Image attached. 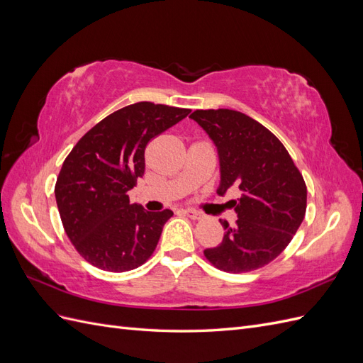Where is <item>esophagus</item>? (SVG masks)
<instances>
[{
    "mask_svg": "<svg viewBox=\"0 0 363 363\" xmlns=\"http://www.w3.org/2000/svg\"><path fill=\"white\" fill-rule=\"evenodd\" d=\"M182 212H183L186 216H189L191 219H201V218H203V215H201L200 212L194 211V208H182Z\"/></svg>",
    "mask_w": 363,
    "mask_h": 363,
    "instance_id": "1",
    "label": "esophagus"
}]
</instances>
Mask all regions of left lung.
I'll use <instances>...</instances> for the list:
<instances>
[{
    "mask_svg": "<svg viewBox=\"0 0 363 363\" xmlns=\"http://www.w3.org/2000/svg\"><path fill=\"white\" fill-rule=\"evenodd\" d=\"M216 147L218 195L236 189L238 221H221L223 242L204 256L225 272L268 265L288 247L306 213L307 189L288 150L252 118L230 111H195L191 116Z\"/></svg>",
    "mask_w": 363,
    "mask_h": 363,
    "instance_id": "1",
    "label": "left lung"
}]
</instances>
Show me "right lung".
Segmentation results:
<instances>
[{"label": "right lung", "instance_id": "right-lung-1", "mask_svg": "<svg viewBox=\"0 0 363 363\" xmlns=\"http://www.w3.org/2000/svg\"><path fill=\"white\" fill-rule=\"evenodd\" d=\"M189 108L142 101L106 116L77 142L56 183V203L71 242L94 267L124 272L151 255L172 211L147 212L128 191L145 171V147Z\"/></svg>", "mask_w": 363, "mask_h": 363}]
</instances>
